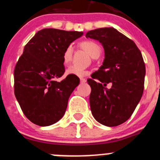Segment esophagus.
Masks as SVG:
<instances>
[{
    "instance_id": "obj_1",
    "label": "esophagus",
    "mask_w": 160,
    "mask_h": 160,
    "mask_svg": "<svg viewBox=\"0 0 160 160\" xmlns=\"http://www.w3.org/2000/svg\"><path fill=\"white\" fill-rule=\"evenodd\" d=\"M80 82L81 83H85V82H86V79L83 78H80Z\"/></svg>"
}]
</instances>
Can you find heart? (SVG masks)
<instances>
[{"mask_svg":"<svg viewBox=\"0 0 160 160\" xmlns=\"http://www.w3.org/2000/svg\"><path fill=\"white\" fill-rule=\"evenodd\" d=\"M80 46L82 49L85 50L92 58H97L100 55L102 49L98 42L93 40H85L80 42ZM73 55V47L68 45L65 48L62 54V61L64 64H68L72 61ZM67 74L68 75H76L78 77H83L88 74V72L83 68H79L75 66H70L67 69Z\"/></svg>","mask_w":160,"mask_h":160,"instance_id":"b5f03b06","label":"heart"}]
</instances>
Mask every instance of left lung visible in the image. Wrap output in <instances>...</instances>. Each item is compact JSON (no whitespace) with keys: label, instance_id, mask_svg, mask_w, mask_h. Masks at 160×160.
Instances as JSON below:
<instances>
[{"label":"left lung","instance_id":"8db88e82","mask_svg":"<svg viewBox=\"0 0 160 160\" xmlns=\"http://www.w3.org/2000/svg\"><path fill=\"white\" fill-rule=\"evenodd\" d=\"M87 38L103 46L105 59L99 70L88 78L89 103L95 119L115 127L131 118L143 94L145 65L134 41L113 28L91 30ZM110 83L112 87L106 88Z\"/></svg>","mask_w":160,"mask_h":160}]
</instances>
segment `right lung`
<instances>
[{
    "mask_svg": "<svg viewBox=\"0 0 160 160\" xmlns=\"http://www.w3.org/2000/svg\"><path fill=\"white\" fill-rule=\"evenodd\" d=\"M82 32L40 30L25 46L14 70L15 96L25 116L33 124L49 126L66 111L71 94L79 84L76 75H64L62 54Z\"/></svg>",
    "mask_w": 160,
    "mask_h": 160,
    "instance_id": "add662e5",
    "label": "right lung"
}]
</instances>
